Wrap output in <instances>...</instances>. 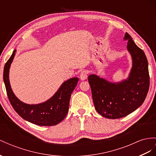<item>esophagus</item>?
<instances>
[{
	"instance_id": "34e87169",
	"label": "esophagus",
	"mask_w": 156,
	"mask_h": 156,
	"mask_svg": "<svg viewBox=\"0 0 156 156\" xmlns=\"http://www.w3.org/2000/svg\"><path fill=\"white\" fill-rule=\"evenodd\" d=\"M87 73L86 70H83L81 72L80 74V78L81 80H85L87 79Z\"/></svg>"
}]
</instances>
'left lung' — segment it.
I'll return each mask as SVG.
<instances>
[{
    "label": "left lung",
    "mask_w": 156,
    "mask_h": 156,
    "mask_svg": "<svg viewBox=\"0 0 156 156\" xmlns=\"http://www.w3.org/2000/svg\"><path fill=\"white\" fill-rule=\"evenodd\" d=\"M133 66L128 78L119 82H111L96 74H90L91 87L95 108L107 119H119L137 109L144 101L149 90L148 62L144 52L136 45L130 35L126 33Z\"/></svg>",
    "instance_id": "obj_1"
}]
</instances>
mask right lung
Here are the masks:
<instances>
[{
    "label": "right lung",
    "instance_id": "right-lung-1",
    "mask_svg": "<svg viewBox=\"0 0 156 156\" xmlns=\"http://www.w3.org/2000/svg\"><path fill=\"white\" fill-rule=\"evenodd\" d=\"M13 51L4 68L3 80L8 98L12 106L20 116L26 121L39 126H54L61 122L69 112V102L79 79L72 78L64 82L53 96L39 104H27L16 96L9 81V70L15 56Z\"/></svg>",
    "mask_w": 156,
    "mask_h": 156
}]
</instances>
